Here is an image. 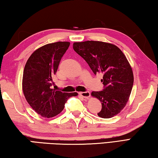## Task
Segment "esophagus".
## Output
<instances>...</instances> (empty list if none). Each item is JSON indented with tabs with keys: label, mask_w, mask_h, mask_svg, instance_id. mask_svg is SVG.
Listing matches in <instances>:
<instances>
[{
	"label": "esophagus",
	"mask_w": 158,
	"mask_h": 158,
	"mask_svg": "<svg viewBox=\"0 0 158 158\" xmlns=\"http://www.w3.org/2000/svg\"><path fill=\"white\" fill-rule=\"evenodd\" d=\"M79 95L82 96L83 98H84L85 99L89 98L90 95V93L89 91H85V92H80L79 93Z\"/></svg>",
	"instance_id": "34e87169"
}]
</instances>
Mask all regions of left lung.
<instances>
[{"instance_id":"1","label":"left lung","mask_w":158,"mask_h":158,"mask_svg":"<svg viewBox=\"0 0 158 158\" xmlns=\"http://www.w3.org/2000/svg\"><path fill=\"white\" fill-rule=\"evenodd\" d=\"M73 49L89 64L95 74H103L105 89L91 95L101 102L98 116L110 118L119 114L129 100L134 76L127 58L116 45L100 41L74 42Z\"/></svg>"}]
</instances>
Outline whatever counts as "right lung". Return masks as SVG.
<instances>
[{"label":"right lung","mask_w":158,"mask_h":158,"mask_svg":"<svg viewBox=\"0 0 158 158\" xmlns=\"http://www.w3.org/2000/svg\"><path fill=\"white\" fill-rule=\"evenodd\" d=\"M69 42H57L38 48L32 53L23 69L22 89L30 106L42 117L52 118L63 110L68 99L78 93L52 89L53 78Z\"/></svg>","instance_id":"right-lung-1"}]
</instances>
